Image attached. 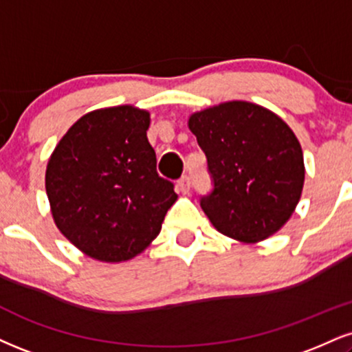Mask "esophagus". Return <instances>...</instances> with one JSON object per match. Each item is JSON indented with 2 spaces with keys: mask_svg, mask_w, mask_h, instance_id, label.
Returning a JSON list of instances; mask_svg holds the SVG:
<instances>
[{
  "mask_svg": "<svg viewBox=\"0 0 352 352\" xmlns=\"http://www.w3.org/2000/svg\"><path fill=\"white\" fill-rule=\"evenodd\" d=\"M177 187H179L182 193H188L190 192V177H187V175L180 177V180L177 182Z\"/></svg>",
  "mask_w": 352,
  "mask_h": 352,
  "instance_id": "1",
  "label": "esophagus"
}]
</instances>
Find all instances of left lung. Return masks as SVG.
I'll list each match as a JSON object with an SVG mask.
<instances>
[{"mask_svg": "<svg viewBox=\"0 0 352 352\" xmlns=\"http://www.w3.org/2000/svg\"><path fill=\"white\" fill-rule=\"evenodd\" d=\"M188 128L208 160L213 190L200 205L224 236L257 243L292 217L305 180L303 152L277 114L230 101L190 116Z\"/></svg>", "mask_w": 352, "mask_h": 352, "instance_id": "left-lung-1", "label": "left lung"}]
</instances>
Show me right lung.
I'll use <instances>...</instances> for the list:
<instances>
[{"mask_svg":"<svg viewBox=\"0 0 352 352\" xmlns=\"http://www.w3.org/2000/svg\"><path fill=\"white\" fill-rule=\"evenodd\" d=\"M147 129L144 109H96L80 118L50 155L45 190L54 221L93 259H133L157 238L177 200L172 182L155 168Z\"/></svg>","mask_w":352,"mask_h":352,"instance_id":"obj_1","label":"right lung"}]
</instances>
